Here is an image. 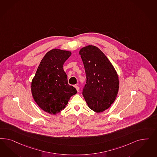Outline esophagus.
Returning <instances> with one entry per match:
<instances>
[{
  "mask_svg": "<svg viewBox=\"0 0 157 157\" xmlns=\"http://www.w3.org/2000/svg\"><path fill=\"white\" fill-rule=\"evenodd\" d=\"M74 87L76 89V90L78 91H79V87H78V86L76 85H74Z\"/></svg>",
  "mask_w": 157,
  "mask_h": 157,
  "instance_id": "esophagus-1",
  "label": "esophagus"
}]
</instances>
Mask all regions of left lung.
Masks as SVG:
<instances>
[{
	"mask_svg": "<svg viewBox=\"0 0 157 157\" xmlns=\"http://www.w3.org/2000/svg\"><path fill=\"white\" fill-rule=\"evenodd\" d=\"M79 53L86 75L83 96L90 109L97 113L102 112L109 108L117 96L118 74L98 48L87 45L82 48Z\"/></svg>",
	"mask_w": 157,
	"mask_h": 157,
	"instance_id": "obj_1",
	"label": "left lung"
}]
</instances>
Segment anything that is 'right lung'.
Instances as JSON below:
<instances>
[{
    "instance_id": "1",
    "label": "right lung",
    "mask_w": 157,
    "mask_h": 157,
    "mask_svg": "<svg viewBox=\"0 0 157 157\" xmlns=\"http://www.w3.org/2000/svg\"><path fill=\"white\" fill-rule=\"evenodd\" d=\"M71 55V51L60 49L48 52L31 82L34 101L49 114L55 115L64 109L71 97L77 93L75 88L68 84L67 76L63 68Z\"/></svg>"
}]
</instances>
